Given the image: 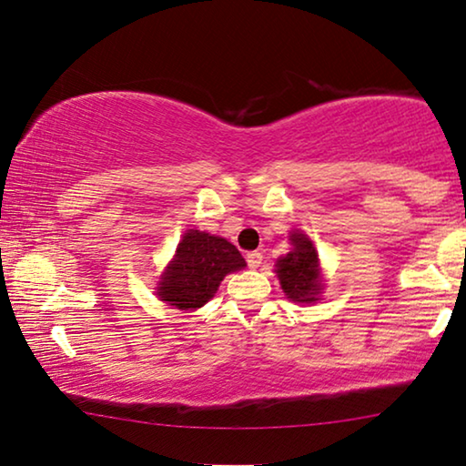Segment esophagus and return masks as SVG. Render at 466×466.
<instances>
[{"instance_id": "esophagus-1", "label": "esophagus", "mask_w": 466, "mask_h": 466, "mask_svg": "<svg viewBox=\"0 0 466 466\" xmlns=\"http://www.w3.org/2000/svg\"><path fill=\"white\" fill-rule=\"evenodd\" d=\"M263 261V255L259 253V251H251V253H247V263H248V268H259V263Z\"/></svg>"}]
</instances>
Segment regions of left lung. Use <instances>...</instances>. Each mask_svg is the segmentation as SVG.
I'll list each match as a JSON object with an SVG mask.
<instances>
[{"label":"left lung","mask_w":466,"mask_h":466,"mask_svg":"<svg viewBox=\"0 0 466 466\" xmlns=\"http://www.w3.org/2000/svg\"><path fill=\"white\" fill-rule=\"evenodd\" d=\"M289 240L293 248L276 261L278 280L290 301L314 303L324 289L314 242L299 230L290 232Z\"/></svg>","instance_id":"1"}]
</instances>
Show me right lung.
Segmentation results:
<instances>
[{
    "label": "right lung",
    "mask_w": 466,
    "mask_h": 466,
    "mask_svg": "<svg viewBox=\"0 0 466 466\" xmlns=\"http://www.w3.org/2000/svg\"><path fill=\"white\" fill-rule=\"evenodd\" d=\"M245 266V259L232 242L200 230H188L161 274L157 295L176 309L203 308L218 293L224 276L238 272Z\"/></svg>",
    "instance_id": "obj_1"
}]
</instances>
